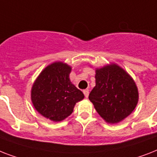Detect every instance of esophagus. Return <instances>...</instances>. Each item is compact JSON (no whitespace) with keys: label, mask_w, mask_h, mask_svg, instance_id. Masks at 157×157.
<instances>
[{"label":"esophagus","mask_w":157,"mask_h":157,"mask_svg":"<svg viewBox=\"0 0 157 157\" xmlns=\"http://www.w3.org/2000/svg\"><path fill=\"white\" fill-rule=\"evenodd\" d=\"M83 94H84L85 97H86V98H87V97H88V95H89L88 89H86V90H84V91H83Z\"/></svg>","instance_id":"34e87169"}]
</instances>
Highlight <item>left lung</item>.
Returning <instances> with one entry per match:
<instances>
[{"label": "left lung", "mask_w": 157, "mask_h": 157, "mask_svg": "<svg viewBox=\"0 0 157 157\" xmlns=\"http://www.w3.org/2000/svg\"><path fill=\"white\" fill-rule=\"evenodd\" d=\"M96 86L88 98L107 123L116 124L135 110L139 91L135 80L116 63L96 68Z\"/></svg>", "instance_id": "obj_1"}]
</instances>
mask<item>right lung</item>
Returning <instances> with one entry per match:
<instances>
[{"mask_svg":"<svg viewBox=\"0 0 157 157\" xmlns=\"http://www.w3.org/2000/svg\"><path fill=\"white\" fill-rule=\"evenodd\" d=\"M72 67L63 61L47 66L35 80L31 100L40 114L51 121H63L74 111L76 103L84 98L70 79Z\"/></svg>","mask_w":157,"mask_h":157,"instance_id":"right-lung-1","label":"right lung"}]
</instances>
